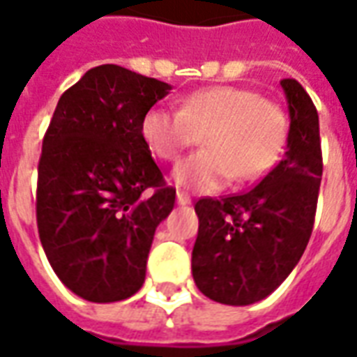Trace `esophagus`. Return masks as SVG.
Returning <instances> with one entry per match:
<instances>
[{
    "label": "esophagus",
    "instance_id": "34e87169",
    "mask_svg": "<svg viewBox=\"0 0 357 357\" xmlns=\"http://www.w3.org/2000/svg\"><path fill=\"white\" fill-rule=\"evenodd\" d=\"M176 199H178V204H181V206H185V204H191V197H189L187 193H183V191H178Z\"/></svg>",
    "mask_w": 357,
    "mask_h": 357
}]
</instances>
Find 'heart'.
<instances>
[{
  "label": "heart",
  "instance_id": "b5f03b06",
  "mask_svg": "<svg viewBox=\"0 0 357 357\" xmlns=\"http://www.w3.org/2000/svg\"><path fill=\"white\" fill-rule=\"evenodd\" d=\"M141 137L166 162L178 160L202 139L204 149L176 166L174 181L214 193L231 179L252 183L275 166L287 141V114L255 89L210 86L181 97L178 110L149 109L141 120Z\"/></svg>",
  "mask_w": 357,
  "mask_h": 357
}]
</instances>
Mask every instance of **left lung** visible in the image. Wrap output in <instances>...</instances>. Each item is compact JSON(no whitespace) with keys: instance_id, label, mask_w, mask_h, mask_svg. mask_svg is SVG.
Here are the masks:
<instances>
[{"instance_id":"1","label":"left lung","mask_w":357,"mask_h":357,"mask_svg":"<svg viewBox=\"0 0 357 357\" xmlns=\"http://www.w3.org/2000/svg\"><path fill=\"white\" fill-rule=\"evenodd\" d=\"M289 105L287 153L250 191L199 199L191 269L199 291L220 304L248 306L289 277L314 229L323 160L319 116L306 89L281 80Z\"/></svg>"}]
</instances>
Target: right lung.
I'll use <instances>...</instances> for the list:
<instances>
[{
  "label": "right lung",
  "mask_w": 357,
  "mask_h": 357,
  "mask_svg": "<svg viewBox=\"0 0 357 357\" xmlns=\"http://www.w3.org/2000/svg\"><path fill=\"white\" fill-rule=\"evenodd\" d=\"M166 82L101 65L61 95L38 164L36 220L51 268L89 302L130 298L145 283L156 225L176 189L141 137Z\"/></svg>",
  "instance_id": "add662e5"
}]
</instances>
